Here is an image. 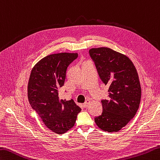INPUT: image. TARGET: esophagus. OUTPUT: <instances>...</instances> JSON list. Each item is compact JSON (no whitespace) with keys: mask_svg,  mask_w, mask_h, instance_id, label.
I'll list each match as a JSON object with an SVG mask.
<instances>
[{"mask_svg":"<svg viewBox=\"0 0 160 160\" xmlns=\"http://www.w3.org/2000/svg\"><path fill=\"white\" fill-rule=\"evenodd\" d=\"M90 102H91V101H90V100H89V99H87V101H86L85 102H84V103L83 104V106H84V108H87V106H88V105H89Z\"/></svg>","mask_w":160,"mask_h":160,"instance_id":"34e87169","label":"esophagus"}]
</instances>
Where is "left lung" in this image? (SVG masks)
<instances>
[{"instance_id":"left-lung-1","label":"left lung","mask_w":160,"mask_h":160,"mask_svg":"<svg viewBox=\"0 0 160 160\" xmlns=\"http://www.w3.org/2000/svg\"><path fill=\"white\" fill-rule=\"evenodd\" d=\"M89 55L101 79L109 85V98L101 101L102 112L95 123L105 132H118L139 109L142 89L138 73L126 55L109 48H92Z\"/></svg>"}]
</instances>
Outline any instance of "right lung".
I'll use <instances>...</instances> for the list:
<instances>
[{
  "mask_svg": "<svg viewBox=\"0 0 160 160\" xmlns=\"http://www.w3.org/2000/svg\"><path fill=\"white\" fill-rule=\"evenodd\" d=\"M78 53L60 52L47 55L34 66L28 84V97L32 108L45 126L58 134L73 128L81 111L73 100L59 98V89L64 85L66 72Z\"/></svg>",
  "mask_w": 160,
  "mask_h": 160,
  "instance_id": "add662e5",
  "label": "right lung"
}]
</instances>
